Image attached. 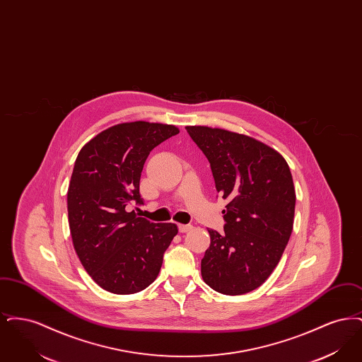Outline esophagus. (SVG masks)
Wrapping results in <instances>:
<instances>
[{"mask_svg": "<svg viewBox=\"0 0 362 362\" xmlns=\"http://www.w3.org/2000/svg\"><path fill=\"white\" fill-rule=\"evenodd\" d=\"M177 228H179V232H180V233H186V232H189L192 226H191V225L179 224L177 225Z\"/></svg>", "mask_w": 362, "mask_h": 362, "instance_id": "1", "label": "esophagus"}]
</instances>
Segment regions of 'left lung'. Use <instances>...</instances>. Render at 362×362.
<instances>
[{
  "instance_id": "obj_1",
  "label": "left lung",
  "mask_w": 362,
  "mask_h": 362,
  "mask_svg": "<svg viewBox=\"0 0 362 362\" xmlns=\"http://www.w3.org/2000/svg\"><path fill=\"white\" fill-rule=\"evenodd\" d=\"M186 130L206 156L217 192L228 202L224 232L207 229L202 278L223 294L251 292L273 273L292 233L296 191L289 165L255 138L207 126Z\"/></svg>"
}]
</instances>
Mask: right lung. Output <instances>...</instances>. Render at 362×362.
Masks as SVG:
<instances>
[{
	"instance_id": "1",
	"label": "right lung",
	"mask_w": 362,
	"mask_h": 362,
	"mask_svg": "<svg viewBox=\"0 0 362 362\" xmlns=\"http://www.w3.org/2000/svg\"><path fill=\"white\" fill-rule=\"evenodd\" d=\"M179 133L173 124L137 121L108 127L76 158L68 189L70 235L86 273L107 292L133 294L155 281L177 233L130 206L141 205L139 179L151 151Z\"/></svg>"
}]
</instances>
